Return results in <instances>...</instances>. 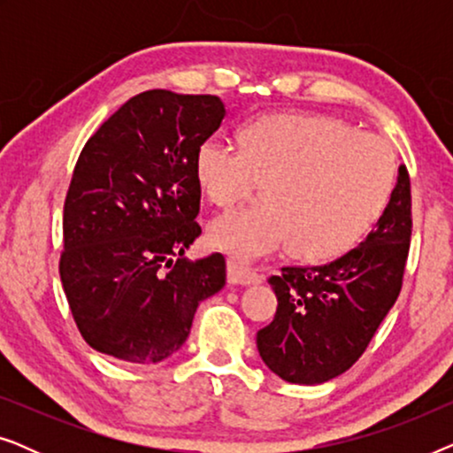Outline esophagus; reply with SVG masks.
I'll use <instances>...</instances> for the list:
<instances>
[{
  "label": "esophagus",
  "mask_w": 453,
  "mask_h": 453,
  "mask_svg": "<svg viewBox=\"0 0 453 453\" xmlns=\"http://www.w3.org/2000/svg\"><path fill=\"white\" fill-rule=\"evenodd\" d=\"M226 280L228 284H241V287H251V284L262 282V276L253 272L247 265H241L237 262L226 264Z\"/></svg>",
  "instance_id": "34e87169"
}]
</instances>
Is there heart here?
<instances>
[{
	"instance_id": "heart-1",
	"label": "heart",
	"mask_w": 453,
	"mask_h": 453,
	"mask_svg": "<svg viewBox=\"0 0 453 453\" xmlns=\"http://www.w3.org/2000/svg\"><path fill=\"white\" fill-rule=\"evenodd\" d=\"M210 202L231 208L265 183L262 206L219 216L214 250L237 259L274 256L295 245L307 259L349 251L386 210L395 158L386 142L327 115H270L253 121L243 144L212 135L196 154Z\"/></svg>"
}]
</instances>
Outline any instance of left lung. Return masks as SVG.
Masks as SVG:
<instances>
[{
  "label": "left lung",
  "instance_id": "8db88e82",
  "mask_svg": "<svg viewBox=\"0 0 453 453\" xmlns=\"http://www.w3.org/2000/svg\"><path fill=\"white\" fill-rule=\"evenodd\" d=\"M411 177L404 165L373 231L361 245L324 265H287L272 276L278 309L257 332V350L272 373L315 386L358 361L394 307L411 250Z\"/></svg>",
  "mask_w": 453,
  "mask_h": 453
}]
</instances>
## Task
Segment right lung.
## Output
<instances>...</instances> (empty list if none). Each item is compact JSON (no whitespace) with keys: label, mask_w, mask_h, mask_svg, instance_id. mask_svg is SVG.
Wrapping results in <instances>:
<instances>
[{"label":"right lung","mask_w":453,"mask_h":453,"mask_svg":"<svg viewBox=\"0 0 453 453\" xmlns=\"http://www.w3.org/2000/svg\"><path fill=\"white\" fill-rule=\"evenodd\" d=\"M225 115L219 96L146 90L80 152L59 276L80 334L103 355L165 361L188 340L197 305L225 287L220 253L185 257L202 234L196 154Z\"/></svg>","instance_id":"1"}]
</instances>
